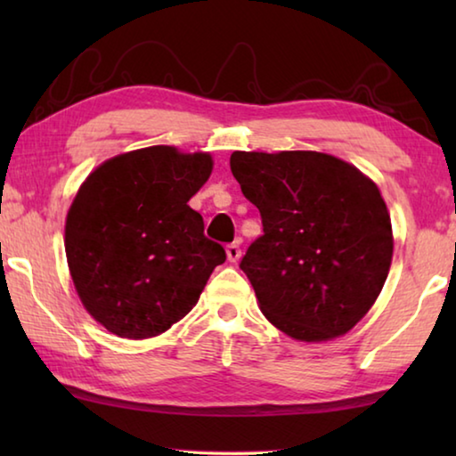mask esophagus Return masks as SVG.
<instances>
[{
  "mask_svg": "<svg viewBox=\"0 0 456 456\" xmlns=\"http://www.w3.org/2000/svg\"><path fill=\"white\" fill-rule=\"evenodd\" d=\"M227 257L229 261H239V257H241V247H239V241L237 243H229L227 245Z\"/></svg>",
  "mask_w": 456,
  "mask_h": 456,
  "instance_id": "obj_1",
  "label": "esophagus"
}]
</instances>
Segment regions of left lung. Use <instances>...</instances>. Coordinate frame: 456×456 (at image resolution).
<instances>
[{
    "mask_svg": "<svg viewBox=\"0 0 456 456\" xmlns=\"http://www.w3.org/2000/svg\"><path fill=\"white\" fill-rule=\"evenodd\" d=\"M229 163L264 225L239 264L261 312L302 342L346 334L390 269L392 225L380 191L323 152L237 151Z\"/></svg>",
    "mask_w": 456,
    "mask_h": 456,
    "instance_id": "1",
    "label": "left lung"
}]
</instances>
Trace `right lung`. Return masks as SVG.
Returning a JSON list of instances; mask_svg holds the SVG:
<instances>
[{
    "mask_svg": "<svg viewBox=\"0 0 456 456\" xmlns=\"http://www.w3.org/2000/svg\"><path fill=\"white\" fill-rule=\"evenodd\" d=\"M209 154L149 146L100 165L66 219V257L92 318L120 338L163 334L184 318L225 249L187 205Z\"/></svg>",
    "mask_w": 456,
    "mask_h": 456,
    "instance_id": "obj_1",
    "label": "right lung"
}]
</instances>
